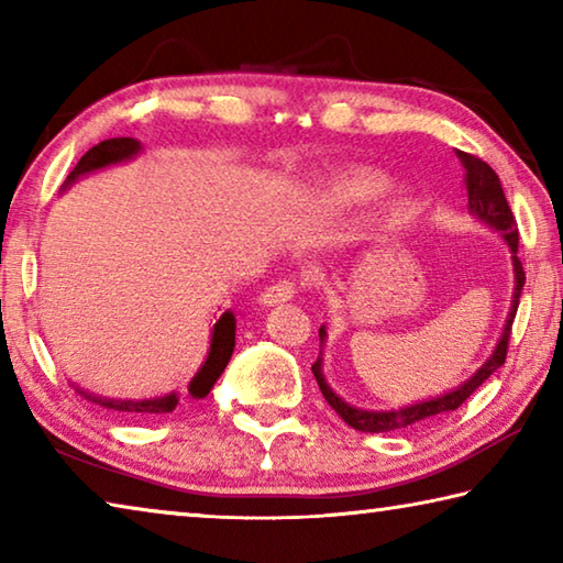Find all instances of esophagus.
I'll list each match as a JSON object with an SVG mask.
<instances>
[{"instance_id":"esophagus-1","label":"esophagus","mask_w":563,"mask_h":563,"mask_svg":"<svg viewBox=\"0 0 563 563\" xmlns=\"http://www.w3.org/2000/svg\"><path fill=\"white\" fill-rule=\"evenodd\" d=\"M295 295V283L292 280H280L271 285V288H265L261 292V302L263 305H278V302H288L292 300Z\"/></svg>"}]
</instances>
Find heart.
<instances>
[{
    "label": "heart",
    "mask_w": 563,
    "mask_h": 563,
    "mask_svg": "<svg viewBox=\"0 0 563 563\" xmlns=\"http://www.w3.org/2000/svg\"><path fill=\"white\" fill-rule=\"evenodd\" d=\"M387 178L377 176V174H357V176H347L332 184L325 190V203L332 208H350V206H360L373 201V198L383 196L387 190Z\"/></svg>",
    "instance_id": "1"
}]
</instances>
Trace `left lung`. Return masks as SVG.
I'll return each mask as SVG.
<instances>
[{
    "instance_id": "8db88e82",
    "label": "left lung",
    "mask_w": 563,
    "mask_h": 563,
    "mask_svg": "<svg viewBox=\"0 0 563 563\" xmlns=\"http://www.w3.org/2000/svg\"><path fill=\"white\" fill-rule=\"evenodd\" d=\"M456 158L462 161L464 166V184H466V198H470V213L479 218V221L487 223L494 231L501 233L504 241L511 247V261H514V298H511V310L507 318V325H504L501 338L497 342V347L489 355V360L476 369V373L466 379L464 385H460L452 393L432 397V399H422V402L399 407V409H357L347 405L345 399L338 397L332 393V387L325 383V375H322V350L320 357L312 365V375H316L322 397L328 399V405L335 409V412L345 419V422L357 432H397L405 430V427L412 424H422L427 419L440 417L452 412V409L460 407L462 402L470 399V395L479 387L484 379H487L494 369H499L507 360V350H509V335H511V325L514 318H517V308H519V298H521V288L527 275H523L521 261H519V228H517V218H514L511 208L507 203V196H504V188L499 184V176L494 174V168L487 164V161L476 158L472 154H464V151H456ZM328 332L325 328H320V347L325 345Z\"/></svg>"
}]
</instances>
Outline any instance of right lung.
<instances>
[{"mask_svg": "<svg viewBox=\"0 0 563 563\" xmlns=\"http://www.w3.org/2000/svg\"><path fill=\"white\" fill-rule=\"evenodd\" d=\"M139 151H141L139 141L129 139V136L101 141V144L89 148L87 154L81 156V161L74 166V170L69 174V178H66L64 186H71L76 178L84 174H91V170H99V168H107L113 164H121V161H129L136 156ZM233 347H235V318H233V312L228 310L213 325L211 350H208L206 362L188 385L190 397L203 399L208 393H211L216 379L223 375L228 360H231V355H233ZM76 393L87 397L93 405L117 409V412H126V415H168V412H174L178 405L176 393H170L166 397H154V399H139V402H131V399H126V402H121V399H103V397L84 393V389H79V387H76Z\"/></svg>", "mask_w": 563, "mask_h": 563, "instance_id": "add662e5", "label": "right lung"}]
</instances>
